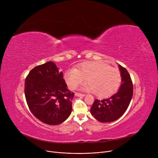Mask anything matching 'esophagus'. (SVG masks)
<instances>
[{
	"instance_id": "1",
	"label": "esophagus",
	"mask_w": 158,
	"mask_h": 158,
	"mask_svg": "<svg viewBox=\"0 0 158 158\" xmlns=\"http://www.w3.org/2000/svg\"><path fill=\"white\" fill-rule=\"evenodd\" d=\"M75 95L77 96V97H84L85 95V94H82L78 93V92H76V93H75Z\"/></svg>"
}]
</instances>
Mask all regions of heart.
<instances>
[{
    "mask_svg": "<svg viewBox=\"0 0 158 158\" xmlns=\"http://www.w3.org/2000/svg\"><path fill=\"white\" fill-rule=\"evenodd\" d=\"M64 79L70 89H76L86 79L83 89L99 97H107L118 89L122 76L120 70L102 61H88L80 64L77 70L70 69L64 73Z\"/></svg>",
    "mask_w": 158,
    "mask_h": 158,
    "instance_id": "heart-1",
    "label": "heart"
}]
</instances>
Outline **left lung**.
<instances>
[{"label": "left lung", "instance_id": "left-lung-1", "mask_svg": "<svg viewBox=\"0 0 158 158\" xmlns=\"http://www.w3.org/2000/svg\"><path fill=\"white\" fill-rule=\"evenodd\" d=\"M122 76V85L111 97L94 101L90 112L95 118L101 122H111L118 119L126 112L133 95V85L127 70L118 65Z\"/></svg>", "mask_w": 158, "mask_h": 158}]
</instances>
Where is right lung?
I'll list each match as a JSON object with an SVG mask.
<instances>
[{
	"label": "right lung",
	"instance_id": "add662e5",
	"mask_svg": "<svg viewBox=\"0 0 158 158\" xmlns=\"http://www.w3.org/2000/svg\"><path fill=\"white\" fill-rule=\"evenodd\" d=\"M63 72L48 61L32 69L25 81V96L31 113L48 125H58L72 112L74 94L67 88Z\"/></svg>",
	"mask_w": 158,
	"mask_h": 158
}]
</instances>
